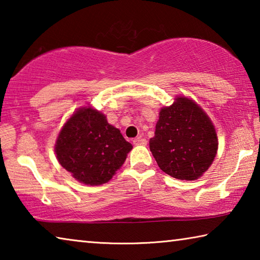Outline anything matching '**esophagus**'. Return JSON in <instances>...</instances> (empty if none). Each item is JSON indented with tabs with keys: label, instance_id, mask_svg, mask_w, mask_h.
<instances>
[{
	"label": "esophagus",
	"instance_id": "1",
	"mask_svg": "<svg viewBox=\"0 0 260 260\" xmlns=\"http://www.w3.org/2000/svg\"><path fill=\"white\" fill-rule=\"evenodd\" d=\"M133 143L135 144V146H146L147 140L142 139V138H136L133 140Z\"/></svg>",
	"mask_w": 260,
	"mask_h": 260
}]
</instances>
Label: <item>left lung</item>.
Masks as SVG:
<instances>
[{
	"mask_svg": "<svg viewBox=\"0 0 260 260\" xmlns=\"http://www.w3.org/2000/svg\"><path fill=\"white\" fill-rule=\"evenodd\" d=\"M150 151L162 172L179 180H196L215 157L218 138L206 113L192 100L178 98L162 108Z\"/></svg>",
	"mask_w": 260,
	"mask_h": 260,
	"instance_id": "left-lung-1",
	"label": "left lung"
}]
</instances>
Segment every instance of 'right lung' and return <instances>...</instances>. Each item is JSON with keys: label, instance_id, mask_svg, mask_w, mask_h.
<instances>
[{"label": "right lung", "instance_id": "add662e5", "mask_svg": "<svg viewBox=\"0 0 260 260\" xmlns=\"http://www.w3.org/2000/svg\"><path fill=\"white\" fill-rule=\"evenodd\" d=\"M132 148L104 114L82 108L63 126L55 151L59 164L74 179L99 186L108 182L120 169Z\"/></svg>", "mask_w": 260, "mask_h": 260}]
</instances>
